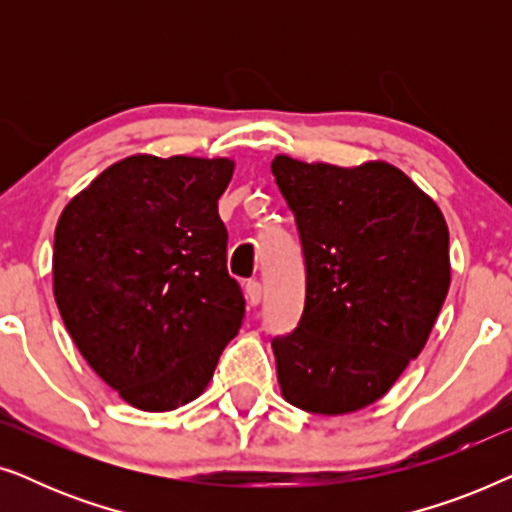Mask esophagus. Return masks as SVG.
Segmentation results:
<instances>
[{
  "mask_svg": "<svg viewBox=\"0 0 512 512\" xmlns=\"http://www.w3.org/2000/svg\"><path fill=\"white\" fill-rule=\"evenodd\" d=\"M247 298H249L251 305L261 303V298H263V284L258 282V279H249V282H247Z\"/></svg>",
  "mask_w": 512,
  "mask_h": 512,
  "instance_id": "34e87169",
  "label": "esophagus"
}]
</instances>
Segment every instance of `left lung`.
<instances>
[{
  "label": "left lung",
  "instance_id": "8db88e82",
  "mask_svg": "<svg viewBox=\"0 0 512 512\" xmlns=\"http://www.w3.org/2000/svg\"><path fill=\"white\" fill-rule=\"evenodd\" d=\"M305 258V307L272 338L291 405L345 415L375 403L422 352L450 289L436 202L387 163L272 160Z\"/></svg>",
  "mask_w": 512,
  "mask_h": 512
}]
</instances>
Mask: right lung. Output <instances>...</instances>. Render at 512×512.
Masks as SVG:
<instances>
[{
  "label": "right lung",
  "mask_w": 512,
  "mask_h": 512,
  "mask_svg": "<svg viewBox=\"0 0 512 512\" xmlns=\"http://www.w3.org/2000/svg\"><path fill=\"white\" fill-rule=\"evenodd\" d=\"M228 158L130 156L60 214L53 293L88 366L139 410L198 398L244 319L219 198Z\"/></svg>",
  "instance_id": "right-lung-1"
}]
</instances>
